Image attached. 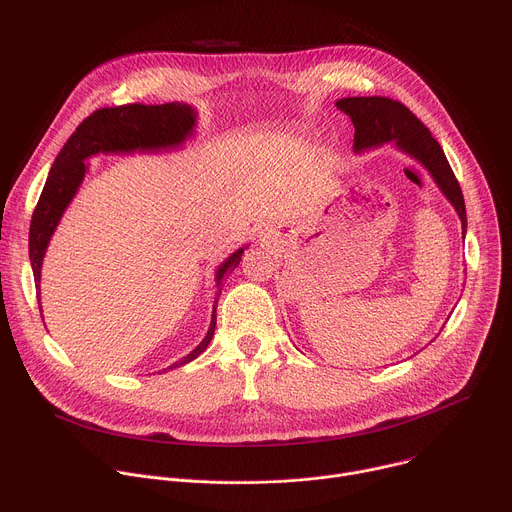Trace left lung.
Here are the masks:
<instances>
[{"label":"left lung","mask_w":512,"mask_h":512,"mask_svg":"<svg viewBox=\"0 0 512 512\" xmlns=\"http://www.w3.org/2000/svg\"><path fill=\"white\" fill-rule=\"evenodd\" d=\"M336 107L346 113L354 125L352 150L356 154L393 143L401 154H407L423 166L435 186L456 208L462 223V235L466 237L468 218L462 188L448 164L442 145L431 137V131L403 103L387 97H346L336 101Z\"/></svg>","instance_id":"1"}]
</instances>
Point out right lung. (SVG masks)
<instances>
[{"label": "right lung", "mask_w": 512, "mask_h": 512, "mask_svg": "<svg viewBox=\"0 0 512 512\" xmlns=\"http://www.w3.org/2000/svg\"><path fill=\"white\" fill-rule=\"evenodd\" d=\"M196 109L186 103H166V105H121L105 107L89 115L77 131L68 137L64 148L56 156L50 174L46 178L44 190L36 204L30 223V263L34 273V283L40 298V273L48 243L60 223V218L72 198L77 196L89 164L85 160L97 154H133V152H170L184 145L186 139L194 135ZM249 245L237 249L216 267V300L212 306V318L202 342L184 358L174 362L172 369L200 356L214 336L216 326V304L223 289L221 283L229 271H233ZM40 304V300H38ZM42 314V306H40ZM164 369V371H168Z\"/></svg>", "instance_id": "add662e5"}]
</instances>
